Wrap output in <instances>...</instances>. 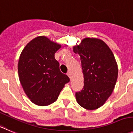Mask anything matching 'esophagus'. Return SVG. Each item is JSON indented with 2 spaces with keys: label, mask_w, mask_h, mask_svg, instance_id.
<instances>
[{
  "label": "esophagus",
  "mask_w": 133,
  "mask_h": 133,
  "mask_svg": "<svg viewBox=\"0 0 133 133\" xmlns=\"http://www.w3.org/2000/svg\"><path fill=\"white\" fill-rule=\"evenodd\" d=\"M67 75H68V77H69L71 79V74L70 72H68V74H67Z\"/></svg>",
  "instance_id": "1"
}]
</instances>
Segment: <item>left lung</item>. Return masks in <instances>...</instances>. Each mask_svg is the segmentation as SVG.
Here are the masks:
<instances>
[{
  "instance_id": "left-lung-1",
  "label": "left lung",
  "mask_w": 133,
  "mask_h": 133,
  "mask_svg": "<svg viewBox=\"0 0 133 133\" xmlns=\"http://www.w3.org/2000/svg\"><path fill=\"white\" fill-rule=\"evenodd\" d=\"M80 56L84 87L76 92L78 104L88 110L103 106L111 95L118 76L114 54L105 42L98 38H85L73 47Z\"/></svg>"
}]
</instances>
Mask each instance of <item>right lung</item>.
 Returning <instances> with one entry per match:
<instances>
[{
	"label": "right lung",
	"mask_w": 133,
	"mask_h": 133,
	"mask_svg": "<svg viewBox=\"0 0 133 133\" xmlns=\"http://www.w3.org/2000/svg\"><path fill=\"white\" fill-rule=\"evenodd\" d=\"M62 45L38 36L24 47L18 61L19 81L27 97L37 106L56 101L69 78L59 70L54 54Z\"/></svg>",
	"instance_id": "1"
}]
</instances>
